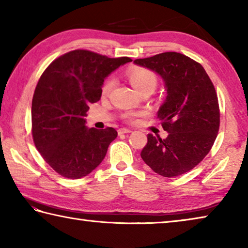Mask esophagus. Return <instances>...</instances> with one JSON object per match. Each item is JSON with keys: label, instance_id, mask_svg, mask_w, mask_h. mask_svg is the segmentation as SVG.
Here are the masks:
<instances>
[{"label": "esophagus", "instance_id": "obj_1", "mask_svg": "<svg viewBox=\"0 0 248 248\" xmlns=\"http://www.w3.org/2000/svg\"><path fill=\"white\" fill-rule=\"evenodd\" d=\"M132 131L130 129H125V128H121L118 130L119 134H124V133H131Z\"/></svg>", "mask_w": 248, "mask_h": 248}]
</instances>
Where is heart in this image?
<instances>
[{"label": "heart", "mask_w": 248, "mask_h": 248, "mask_svg": "<svg viewBox=\"0 0 248 248\" xmlns=\"http://www.w3.org/2000/svg\"><path fill=\"white\" fill-rule=\"evenodd\" d=\"M127 78H129L130 83L133 86L138 93H142L144 91H151L153 92L157 86L158 78L153 71H151L146 68H141V66H132V68L128 69L127 71ZM114 87V79L111 78H108L106 81L104 82L102 87V94L104 96L108 95L110 91ZM141 114L139 112H127L124 115V118L128 121V123H134L137 117H139Z\"/></svg>", "instance_id": "1"}]
</instances>
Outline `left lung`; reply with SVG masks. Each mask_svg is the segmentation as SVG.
Wrapping results in <instances>:
<instances>
[{
    "mask_svg": "<svg viewBox=\"0 0 248 248\" xmlns=\"http://www.w3.org/2000/svg\"><path fill=\"white\" fill-rule=\"evenodd\" d=\"M134 63L156 72L167 96L157 118L169 132L165 139L148 134L141 157L164 177L183 175L211 150L220 127V109L213 83L203 66L178 52L137 59Z\"/></svg>",
    "mask_w": 248,
    "mask_h": 248,
    "instance_id": "1",
    "label": "left lung"
}]
</instances>
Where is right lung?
Instances as JSON below:
<instances>
[{
	"label": "right lung",
	"instance_id": "1",
	"mask_svg": "<svg viewBox=\"0 0 248 248\" xmlns=\"http://www.w3.org/2000/svg\"><path fill=\"white\" fill-rule=\"evenodd\" d=\"M130 61L78 49L44 71L32 97L31 133L41 156L59 175L82 178L102 163L118 133L110 127L87 128L86 111L100 99L104 79Z\"/></svg>",
	"mask_w": 248,
	"mask_h": 248
}]
</instances>
